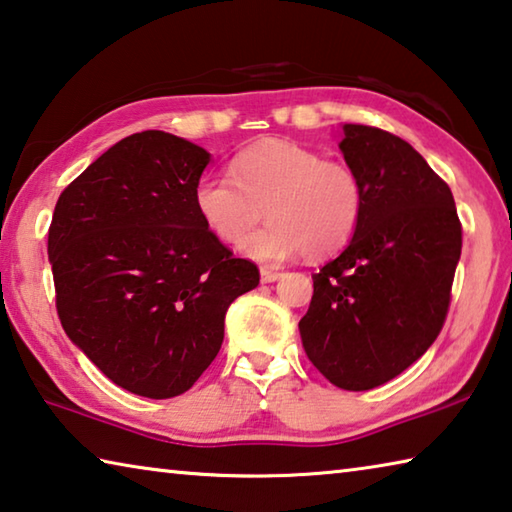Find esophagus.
Here are the masks:
<instances>
[{
	"label": "esophagus",
	"instance_id": "1",
	"mask_svg": "<svg viewBox=\"0 0 512 512\" xmlns=\"http://www.w3.org/2000/svg\"><path fill=\"white\" fill-rule=\"evenodd\" d=\"M259 277H262V282L264 284H268V282H275V280H280L282 277V273L277 271V268H262V271H259Z\"/></svg>",
	"mask_w": 512,
	"mask_h": 512
}]
</instances>
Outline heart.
<instances>
[{
    "mask_svg": "<svg viewBox=\"0 0 512 512\" xmlns=\"http://www.w3.org/2000/svg\"><path fill=\"white\" fill-rule=\"evenodd\" d=\"M196 214L212 235L235 246L255 228L241 250L257 262H282L298 253L325 259L357 235L366 189L357 169L325 160L291 140H262L232 160V178L205 173L194 187Z\"/></svg>",
    "mask_w": 512,
    "mask_h": 512,
    "instance_id": "1",
    "label": "heart"
}]
</instances>
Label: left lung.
<instances>
[{
    "label": "left lung",
    "instance_id": "1",
    "mask_svg": "<svg viewBox=\"0 0 512 512\" xmlns=\"http://www.w3.org/2000/svg\"><path fill=\"white\" fill-rule=\"evenodd\" d=\"M339 149L366 189V210L343 253L314 275L298 323L309 361L343 391L400 375L443 329L461 259L452 189L409 142L343 124Z\"/></svg>",
    "mask_w": 512,
    "mask_h": 512
}]
</instances>
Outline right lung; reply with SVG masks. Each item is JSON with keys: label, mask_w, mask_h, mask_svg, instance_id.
<instances>
[{"label": "right lung", "mask_w": 512, "mask_h": 512, "mask_svg": "<svg viewBox=\"0 0 512 512\" xmlns=\"http://www.w3.org/2000/svg\"><path fill=\"white\" fill-rule=\"evenodd\" d=\"M212 155L162 131L117 142L60 194L47 255L76 348L151 400L189 391L223 343L225 311L259 271L205 228L194 187Z\"/></svg>", "instance_id": "right-lung-1"}]
</instances>
